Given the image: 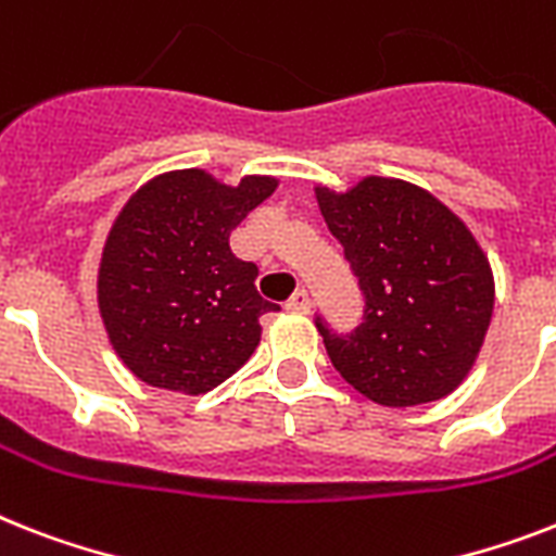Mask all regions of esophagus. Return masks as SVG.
<instances>
[{"mask_svg":"<svg viewBox=\"0 0 556 556\" xmlns=\"http://www.w3.org/2000/svg\"><path fill=\"white\" fill-rule=\"evenodd\" d=\"M286 308L291 311V314H305V311L311 308V293L305 291V288H296V291L291 293V300L286 302Z\"/></svg>","mask_w":556,"mask_h":556,"instance_id":"1","label":"esophagus"}]
</instances>
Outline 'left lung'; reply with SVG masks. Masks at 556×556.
Returning <instances> with one entry per match:
<instances>
[{
    "mask_svg": "<svg viewBox=\"0 0 556 556\" xmlns=\"http://www.w3.org/2000/svg\"><path fill=\"white\" fill-rule=\"evenodd\" d=\"M363 323L340 333L314 317L345 382L391 408L434 403L471 371L494 311V279L471 231L417 185L368 176L349 193L319 188Z\"/></svg>",
    "mask_w": 556,
    "mask_h": 556,
    "instance_id": "left-lung-1",
    "label": "left lung"
}]
</instances>
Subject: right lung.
<instances>
[{
  "label": "right lung",
  "mask_w": 556,
  "mask_h": 556,
  "mask_svg": "<svg viewBox=\"0 0 556 556\" xmlns=\"http://www.w3.org/2000/svg\"><path fill=\"white\" fill-rule=\"evenodd\" d=\"M277 188H237L174 170L139 188L116 216L99 265V311L122 363L153 388L205 394L248 363L260 317L256 265L231 254V231Z\"/></svg>",
  "instance_id": "add662e5"
}]
</instances>
